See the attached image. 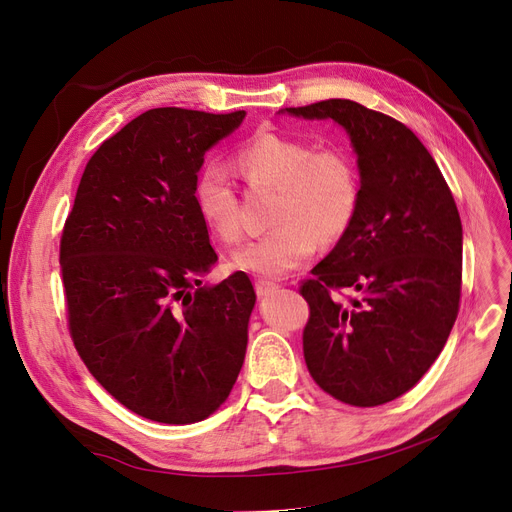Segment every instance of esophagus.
<instances>
[{
	"label": "esophagus",
	"instance_id": "obj_1",
	"mask_svg": "<svg viewBox=\"0 0 512 512\" xmlns=\"http://www.w3.org/2000/svg\"><path fill=\"white\" fill-rule=\"evenodd\" d=\"M276 288H278V284H274L270 280H257L255 282V290H257L259 297H265V294H272Z\"/></svg>",
	"mask_w": 512,
	"mask_h": 512
}]
</instances>
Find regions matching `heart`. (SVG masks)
I'll return each mask as SVG.
<instances>
[{"instance_id": "obj_1", "label": "heart", "mask_w": 512, "mask_h": 512, "mask_svg": "<svg viewBox=\"0 0 512 512\" xmlns=\"http://www.w3.org/2000/svg\"><path fill=\"white\" fill-rule=\"evenodd\" d=\"M230 166L249 193H270L272 230L242 249L236 267L265 278H282L303 267L321 245H334L353 226L361 199L353 157L276 130H259L238 145ZM201 222L224 245L245 238L236 186L220 168H203L193 184Z\"/></svg>"}]
</instances>
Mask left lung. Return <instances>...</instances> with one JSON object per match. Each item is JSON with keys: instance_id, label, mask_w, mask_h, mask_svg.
<instances>
[{"instance_id": "obj_1", "label": "left lung", "mask_w": 512, "mask_h": 512, "mask_svg": "<svg viewBox=\"0 0 512 512\" xmlns=\"http://www.w3.org/2000/svg\"><path fill=\"white\" fill-rule=\"evenodd\" d=\"M286 112L344 126L361 172L353 226L299 288L309 305L307 369L344 405H386L434 365L459 315V209L434 157L402 122L351 99Z\"/></svg>"}]
</instances>
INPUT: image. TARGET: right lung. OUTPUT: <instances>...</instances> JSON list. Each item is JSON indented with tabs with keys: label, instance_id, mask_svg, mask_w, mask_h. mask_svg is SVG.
Listing matches in <instances>:
<instances>
[{
	"label": "right lung",
	"instance_id": "1",
	"mask_svg": "<svg viewBox=\"0 0 512 512\" xmlns=\"http://www.w3.org/2000/svg\"><path fill=\"white\" fill-rule=\"evenodd\" d=\"M245 112L155 107L101 143L60 238L68 330L93 378L145 419H207L245 361L255 290L211 288L218 261L193 201L205 151Z\"/></svg>",
	"mask_w": 512,
	"mask_h": 512
}]
</instances>
